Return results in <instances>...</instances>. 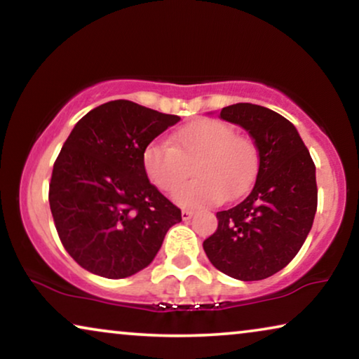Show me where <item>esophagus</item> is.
<instances>
[{"instance_id": "obj_1", "label": "esophagus", "mask_w": 359, "mask_h": 359, "mask_svg": "<svg viewBox=\"0 0 359 359\" xmlns=\"http://www.w3.org/2000/svg\"><path fill=\"white\" fill-rule=\"evenodd\" d=\"M193 214H194V210H191V209L181 210V217H183V220H189L191 217H193Z\"/></svg>"}]
</instances>
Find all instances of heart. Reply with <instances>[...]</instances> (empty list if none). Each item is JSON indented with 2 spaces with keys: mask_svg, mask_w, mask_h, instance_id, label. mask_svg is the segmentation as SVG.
I'll return each mask as SVG.
<instances>
[{
  "mask_svg": "<svg viewBox=\"0 0 359 359\" xmlns=\"http://www.w3.org/2000/svg\"><path fill=\"white\" fill-rule=\"evenodd\" d=\"M170 144L154 140L144 149L145 175L165 193H173L195 161L194 180L178 189L175 201L199 208L243 194L257 178L259 155L248 137L235 134L233 127L217 119H198L181 127Z\"/></svg>",
  "mask_w": 359,
  "mask_h": 359,
  "instance_id": "1",
  "label": "heart"
}]
</instances>
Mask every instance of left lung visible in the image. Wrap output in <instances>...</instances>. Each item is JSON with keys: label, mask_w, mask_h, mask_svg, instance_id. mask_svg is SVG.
Wrapping results in <instances>:
<instances>
[{"label": "left lung", "mask_w": 359, "mask_h": 359, "mask_svg": "<svg viewBox=\"0 0 359 359\" xmlns=\"http://www.w3.org/2000/svg\"><path fill=\"white\" fill-rule=\"evenodd\" d=\"M243 127L258 149L252 193L217 212V230L204 240L209 262L240 281H259L287 266L311 232L317 210L316 165L291 122L268 107L238 102L220 111Z\"/></svg>", "instance_id": "1"}]
</instances>
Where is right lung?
I'll list each match as a JSON object with an SVG mask.
<instances>
[{"instance_id":"1","label":"right lung","mask_w":359,"mask_h":359,"mask_svg":"<svg viewBox=\"0 0 359 359\" xmlns=\"http://www.w3.org/2000/svg\"><path fill=\"white\" fill-rule=\"evenodd\" d=\"M178 121L117 100L73 127L53 163L48 203L62 245L86 271L109 279L139 273L181 222L142 165L145 147Z\"/></svg>"}]
</instances>
